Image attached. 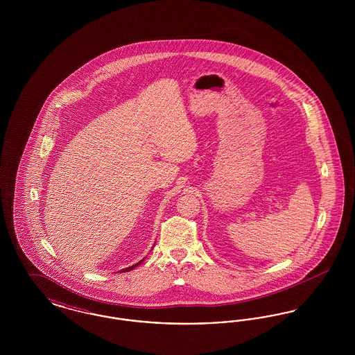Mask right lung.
<instances>
[{"label": "right lung", "mask_w": 355, "mask_h": 355, "mask_svg": "<svg viewBox=\"0 0 355 355\" xmlns=\"http://www.w3.org/2000/svg\"><path fill=\"white\" fill-rule=\"evenodd\" d=\"M142 262H144V259H141V261H139V262H138V263H135V265H133V266H129V268H126V269H123V270H121V271H123V272H125V271L133 270V269H135V268H137V266H138V265H141V263H142Z\"/></svg>", "instance_id": "right-lung-1"}]
</instances>
